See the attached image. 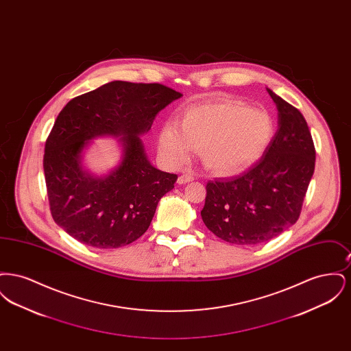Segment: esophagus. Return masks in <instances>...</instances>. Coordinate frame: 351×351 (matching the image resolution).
Masks as SVG:
<instances>
[{
	"label": "esophagus",
	"mask_w": 351,
	"mask_h": 351,
	"mask_svg": "<svg viewBox=\"0 0 351 351\" xmlns=\"http://www.w3.org/2000/svg\"><path fill=\"white\" fill-rule=\"evenodd\" d=\"M189 182H193V176L192 175H182L178 178V184H186Z\"/></svg>",
	"instance_id": "34e87169"
}]
</instances>
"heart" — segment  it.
<instances>
[{
    "label": "heart",
    "mask_w": 351,
    "mask_h": 351,
    "mask_svg": "<svg viewBox=\"0 0 351 351\" xmlns=\"http://www.w3.org/2000/svg\"><path fill=\"white\" fill-rule=\"evenodd\" d=\"M272 135L274 123L266 112L219 97L184 109L178 122L162 126L156 145L171 166L183 165L199 150L209 171L232 176L262 156Z\"/></svg>",
    "instance_id": "b5f03b06"
}]
</instances>
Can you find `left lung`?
<instances>
[{
	"instance_id": "left-lung-1",
	"label": "left lung",
	"mask_w": 351,
	"mask_h": 351,
	"mask_svg": "<svg viewBox=\"0 0 351 351\" xmlns=\"http://www.w3.org/2000/svg\"><path fill=\"white\" fill-rule=\"evenodd\" d=\"M267 92L278 108V130L261 160L233 179L206 184L202 221L234 245L263 243L292 226L315 172L316 151L305 118Z\"/></svg>"
}]
</instances>
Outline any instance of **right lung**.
<instances>
[{"label": "right lung", "instance_id": "obj_1", "mask_svg": "<svg viewBox=\"0 0 351 351\" xmlns=\"http://www.w3.org/2000/svg\"><path fill=\"white\" fill-rule=\"evenodd\" d=\"M182 96L162 84L112 82L63 108L46 141L43 169L51 215L66 233L97 249L122 247L146 233L178 175L151 165L141 135ZM100 136L120 138L121 160L99 177L83 168L82 155Z\"/></svg>", "mask_w": 351, "mask_h": 351}]
</instances>
